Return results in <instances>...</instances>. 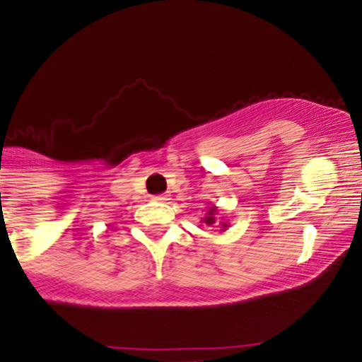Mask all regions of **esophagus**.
<instances>
[{
  "label": "esophagus",
  "mask_w": 362,
  "mask_h": 362,
  "mask_svg": "<svg viewBox=\"0 0 362 362\" xmlns=\"http://www.w3.org/2000/svg\"><path fill=\"white\" fill-rule=\"evenodd\" d=\"M155 200H158V202H165V200H169V195H165V193H160V195H155Z\"/></svg>",
  "instance_id": "34e87169"
}]
</instances>
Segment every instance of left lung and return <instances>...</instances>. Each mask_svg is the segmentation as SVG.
Wrapping results in <instances>:
<instances>
[{
    "instance_id": "8db88e82",
    "label": "left lung",
    "mask_w": 362,
    "mask_h": 362,
    "mask_svg": "<svg viewBox=\"0 0 362 362\" xmlns=\"http://www.w3.org/2000/svg\"><path fill=\"white\" fill-rule=\"evenodd\" d=\"M216 213H218L216 207H211V209L207 211V216L204 218V223L209 225V227H213V225L218 221L216 220ZM220 225H221V230H225V228H227V223H225V221H220Z\"/></svg>"
}]
</instances>
